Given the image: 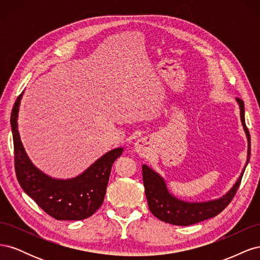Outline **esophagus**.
I'll use <instances>...</instances> for the list:
<instances>
[{
	"instance_id": "esophagus-1",
	"label": "esophagus",
	"mask_w": 260,
	"mask_h": 260,
	"mask_svg": "<svg viewBox=\"0 0 260 260\" xmlns=\"http://www.w3.org/2000/svg\"><path fill=\"white\" fill-rule=\"evenodd\" d=\"M135 148H136V152L139 155L146 156L149 153V149H151V145H149V141L147 139L138 140Z\"/></svg>"
}]
</instances>
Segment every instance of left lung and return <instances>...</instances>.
<instances>
[{
  "label": "left lung",
  "instance_id": "1",
  "mask_svg": "<svg viewBox=\"0 0 260 260\" xmlns=\"http://www.w3.org/2000/svg\"><path fill=\"white\" fill-rule=\"evenodd\" d=\"M237 102L240 105L241 120L248 142L246 161L247 165L250 157V136L245 123V116H244V114H245V112H244V102L238 98ZM245 167H244L243 172L233 187L222 198L202 203H188L181 201L170 194L164 179L152 168L147 167L146 165H143V183L145 187L148 208L156 218H158L164 222L175 225H191L215 217L229 205L234 198L240 186Z\"/></svg>",
  "mask_w": 260,
  "mask_h": 260
}]
</instances>
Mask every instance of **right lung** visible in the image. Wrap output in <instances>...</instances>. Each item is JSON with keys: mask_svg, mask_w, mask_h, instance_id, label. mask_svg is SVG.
<instances>
[{"mask_svg": "<svg viewBox=\"0 0 260 260\" xmlns=\"http://www.w3.org/2000/svg\"><path fill=\"white\" fill-rule=\"evenodd\" d=\"M22 93L15 102L11 124L14 141L16 177L22 190L39 207L56 220H82L89 218L103 204L114 161L123 148L112 149L99 158L83 174L73 179H53L30 161L17 129V117Z\"/></svg>", "mask_w": 260, "mask_h": 260, "instance_id": "1", "label": "right lung"}]
</instances>
